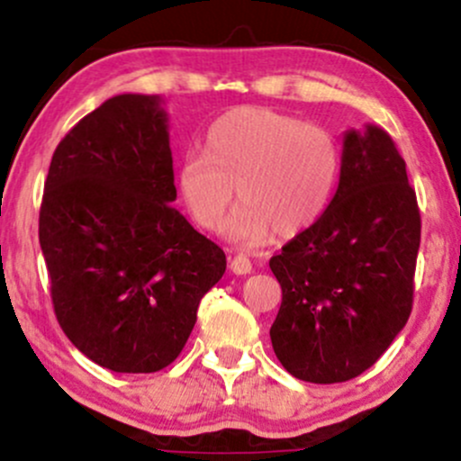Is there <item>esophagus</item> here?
<instances>
[{"label":"esophagus","instance_id":"1","mask_svg":"<svg viewBox=\"0 0 461 461\" xmlns=\"http://www.w3.org/2000/svg\"><path fill=\"white\" fill-rule=\"evenodd\" d=\"M230 270L235 272V275H249V272L252 270L250 259L246 255H235L230 259Z\"/></svg>","mask_w":461,"mask_h":461}]
</instances>
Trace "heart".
<instances>
[{
	"mask_svg": "<svg viewBox=\"0 0 461 461\" xmlns=\"http://www.w3.org/2000/svg\"><path fill=\"white\" fill-rule=\"evenodd\" d=\"M340 145L334 133L292 113L240 107L206 131L204 153H186L177 189L191 217L217 230L232 200L241 204L229 237L244 249L268 244L279 232L294 237L328 211L339 186Z\"/></svg>",
	"mask_w": 461,
	"mask_h": 461,
	"instance_id": "obj_1",
	"label": "heart"
}]
</instances>
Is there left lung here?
Returning a JSON list of instances; mask_svg holds the SVG:
<instances>
[{
  "label": "left lung",
  "instance_id": "1",
  "mask_svg": "<svg viewBox=\"0 0 461 461\" xmlns=\"http://www.w3.org/2000/svg\"><path fill=\"white\" fill-rule=\"evenodd\" d=\"M418 250V200L395 142L375 125L345 131L328 211L270 259L284 294L270 328L279 363L316 384L369 369L407 325Z\"/></svg>",
  "mask_w": 461,
  "mask_h": 461
}]
</instances>
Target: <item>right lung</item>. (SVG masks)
Here are the masks:
<instances>
[{"label":"right lung","mask_w":461,"mask_h":461,"mask_svg":"<svg viewBox=\"0 0 461 461\" xmlns=\"http://www.w3.org/2000/svg\"><path fill=\"white\" fill-rule=\"evenodd\" d=\"M176 197L160 96L107 98L54 151L39 244L59 325L101 367L171 365L224 275V250L173 209Z\"/></svg>","instance_id":"add662e5"}]
</instances>
